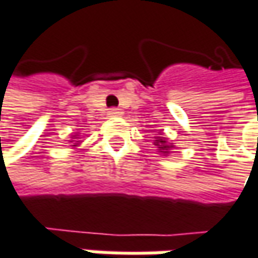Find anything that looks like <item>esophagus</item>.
<instances>
[{
  "label": "esophagus",
  "mask_w": 258,
  "mask_h": 258,
  "mask_svg": "<svg viewBox=\"0 0 258 258\" xmlns=\"http://www.w3.org/2000/svg\"><path fill=\"white\" fill-rule=\"evenodd\" d=\"M121 114H123V111L119 110V108H111V110L108 111V116H110V117H120Z\"/></svg>",
  "instance_id": "obj_1"
}]
</instances>
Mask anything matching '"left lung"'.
Returning <instances> with one entry per match:
<instances>
[{
  "label": "left lung",
  "mask_w": 258,
  "mask_h": 258,
  "mask_svg": "<svg viewBox=\"0 0 258 258\" xmlns=\"http://www.w3.org/2000/svg\"><path fill=\"white\" fill-rule=\"evenodd\" d=\"M153 144L157 147V151H158L160 154H163V156H167V154L170 153V150L175 148V145H173L172 142H169L167 138H164L161 132H158L157 137H154V142H153Z\"/></svg>",
  "instance_id": "left-lung-1"
}]
</instances>
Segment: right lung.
<instances>
[{
    "mask_svg": "<svg viewBox=\"0 0 258 258\" xmlns=\"http://www.w3.org/2000/svg\"><path fill=\"white\" fill-rule=\"evenodd\" d=\"M69 142L72 144L70 147H73V148L79 147V145L82 144V141H81V135H79V132H78V134H75V135H72V139H70Z\"/></svg>",
    "mask_w": 258,
    "mask_h": 258,
    "instance_id": "add662e5",
    "label": "right lung"
}]
</instances>
